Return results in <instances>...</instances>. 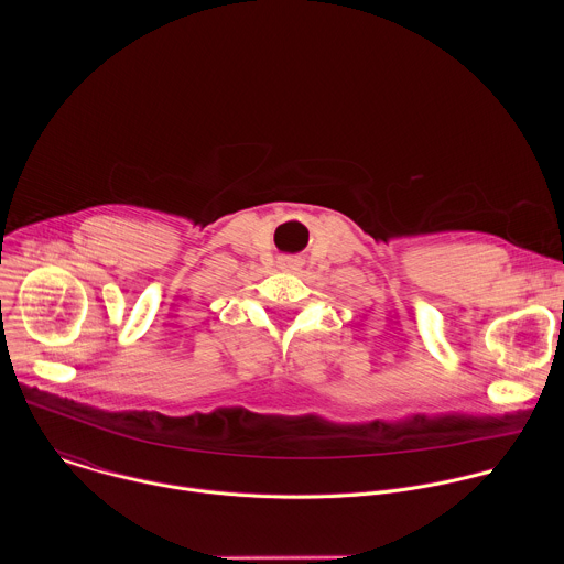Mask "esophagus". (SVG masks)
Returning a JSON list of instances; mask_svg holds the SVG:
<instances>
[{"label": "esophagus", "mask_w": 564, "mask_h": 564, "mask_svg": "<svg viewBox=\"0 0 564 564\" xmlns=\"http://www.w3.org/2000/svg\"><path fill=\"white\" fill-rule=\"evenodd\" d=\"M279 265H281L283 270H296V268H299V259H292V257H283V259L279 261Z\"/></svg>", "instance_id": "34e87169"}]
</instances>
